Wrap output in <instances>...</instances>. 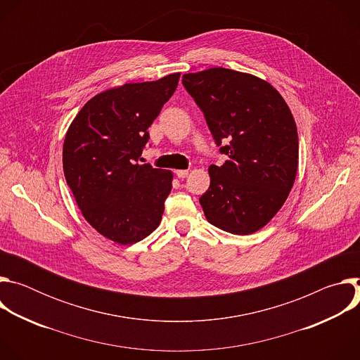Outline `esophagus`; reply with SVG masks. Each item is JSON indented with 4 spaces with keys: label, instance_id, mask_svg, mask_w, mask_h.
<instances>
[{
    "label": "esophagus",
    "instance_id": "34e87169",
    "mask_svg": "<svg viewBox=\"0 0 360 360\" xmlns=\"http://www.w3.org/2000/svg\"><path fill=\"white\" fill-rule=\"evenodd\" d=\"M176 176L178 178H186L188 176V171L186 169H178L176 171Z\"/></svg>",
    "mask_w": 360,
    "mask_h": 360
}]
</instances>
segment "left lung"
<instances>
[{"mask_svg":"<svg viewBox=\"0 0 360 360\" xmlns=\"http://www.w3.org/2000/svg\"><path fill=\"white\" fill-rule=\"evenodd\" d=\"M182 84L202 110L228 155L211 165L210 189L200 198L208 222L233 233L262 229L282 208L293 186L299 142L293 115L265 79L228 68L185 74Z\"/></svg>","mask_w":360,"mask_h":360,"instance_id":"8db88e82","label":"left lung"}]
</instances>
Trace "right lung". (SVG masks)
<instances>
[{
	"label": "right lung",
	"mask_w": 360,
	"mask_h": 360,
	"mask_svg": "<svg viewBox=\"0 0 360 360\" xmlns=\"http://www.w3.org/2000/svg\"><path fill=\"white\" fill-rule=\"evenodd\" d=\"M181 72L96 94L71 122L64 175L86 222L121 245L142 240L162 219L174 174L138 164L148 128L178 86Z\"/></svg>",
	"instance_id": "obj_1"
}]
</instances>
